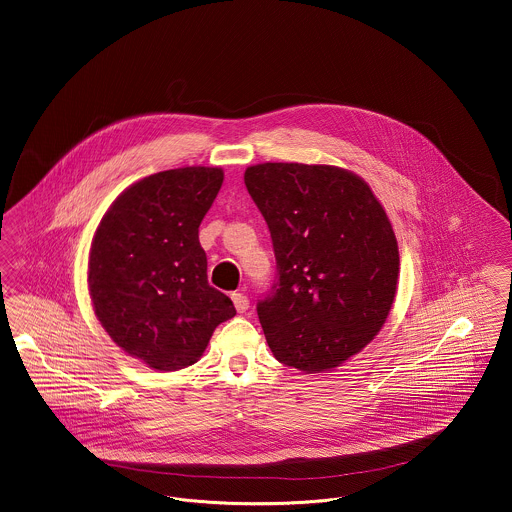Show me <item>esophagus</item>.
Here are the masks:
<instances>
[{
	"instance_id": "obj_1",
	"label": "esophagus",
	"mask_w": 512,
	"mask_h": 512,
	"mask_svg": "<svg viewBox=\"0 0 512 512\" xmlns=\"http://www.w3.org/2000/svg\"><path fill=\"white\" fill-rule=\"evenodd\" d=\"M232 301H234V307H236V311H238V313H245V311L249 309V299H247V295H245V293H232Z\"/></svg>"
}]
</instances>
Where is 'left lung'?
Listing matches in <instances>:
<instances>
[{
    "instance_id": "obj_1",
    "label": "left lung",
    "mask_w": 512,
    "mask_h": 512,
    "mask_svg": "<svg viewBox=\"0 0 512 512\" xmlns=\"http://www.w3.org/2000/svg\"><path fill=\"white\" fill-rule=\"evenodd\" d=\"M244 180L276 257L257 301L268 347L303 372L341 365L374 340L395 297L399 251L386 211L338 167L263 163Z\"/></svg>"
}]
</instances>
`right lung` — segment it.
<instances>
[{
	"label": "right lung",
	"mask_w": 512,
	"mask_h": 512,
	"mask_svg": "<svg viewBox=\"0 0 512 512\" xmlns=\"http://www.w3.org/2000/svg\"><path fill=\"white\" fill-rule=\"evenodd\" d=\"M222 186L217 167L157 172L122 192L99 222L88 286L101 326L128 355L180 370L236 315L207 282L199 224Z\"/></svg>",
	"instance_id": "right-lung-1"
}]
</instances>
